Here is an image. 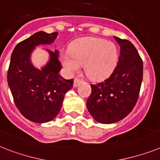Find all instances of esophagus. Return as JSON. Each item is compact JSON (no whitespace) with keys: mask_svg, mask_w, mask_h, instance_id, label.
I'll list each match as a JSON object with an SVG mask.
<instances>
[{"mask_svg":"<svg viewBox=\"0 0 160 160\" xmlns=\"http://www.w3.org/2000/svg\"><path fill=\"white\" fill-rule=\"evenodd\" d=\"M83 80H80V79H78V78H76L75 80H74V87L76 88V87L80 84V83H82Z\"/></svg>","mask_w":160,"mask_h":160,"instance_id":"1","label":"esophagus"}]
</instances>
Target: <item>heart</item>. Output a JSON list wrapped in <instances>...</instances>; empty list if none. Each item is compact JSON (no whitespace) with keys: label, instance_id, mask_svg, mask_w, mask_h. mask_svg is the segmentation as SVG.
Wrapping results in <instances>:
<instances>
[{"label":"heart","instance_id":"heart-1","mask_svg":"<svg viewBox=\"0 0 160 160\" xmlns=\"http://www.w3.org/2000/svg\"><path fill=\"white\" fill-rule=\"evenodd\" d=\"M61 62L67 73L73 75L84 65V72L93 80L109 76L117 66L119 50L113 42L85 37L73 43L70 51L61 54Z\"/></svg>","mask_w":160,"mask_h":160}]
</instances>
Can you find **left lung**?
<instances>
[{
    "instance_id": "obj_1",
    "label": "left lung",
    "mask_w": 160,
    "mask_h": 160,
    "mask_svg": "<svg viewBox=\"0 0 160 160\" xmlns=\"http://www.w3.org/2000/svg\"><path fill=\"white\" fill-rule=\"evenodd\" d=\"M120 46L117 66L108 78L90 84L88 112L97 122L114 123L125 118L138 101L143 75V62L132 43L114 37Z\"/></svg>"
}]
</instances>
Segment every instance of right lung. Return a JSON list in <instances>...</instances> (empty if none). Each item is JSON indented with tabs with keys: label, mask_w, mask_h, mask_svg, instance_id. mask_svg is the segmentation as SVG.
I'll return each instance as SVG.
<instances>
[{
	"label": "right lung",
	"mask_w": 160,
	"mask_h": 160,
	"mask_svg": "<svg viewBox=\"0 0 160 160\" xmlns=\"http://www.w3.org/2000/svg\"><path fill=\"white\" fill-rule=\"evenodd\" d=\"M58 33L38 32L18 43L11 54L7 81L14 103L26 119L35 123L51 121L61 110L64 96L73 87V80L60 76L59 51L45 49L49 58L41 68L32 62V53L38 45H49Z\"/></svg>",
	"instance_id": "1"
}]
</instances>
